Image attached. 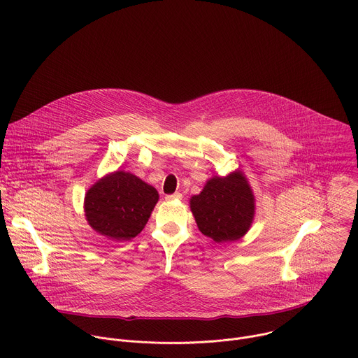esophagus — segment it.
Masks as SVG:
<instances>
[{
	"label": "esophagus",
	"mask_w": 358,
	"mask_h": 358,
	"mask_svg": "<svg viewBox=\"0 0 358 358\" xmlns=\"http://www.w3.org/2000/svg\"><path fill=\"white\" fill-rule=\"evenodd\" d=\"M182 195L180 192H176V194H171V195H166V199L167 201H173V199H181Z\"/></svg>",
	"instance_id": "obj_1"
}]
</instances>
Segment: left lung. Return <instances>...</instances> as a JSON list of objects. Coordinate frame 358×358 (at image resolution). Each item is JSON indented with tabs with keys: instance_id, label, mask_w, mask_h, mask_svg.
<instances>
[{
	"instance_id": "obj_1",
	"label": "left lung",
	"mask_w": 358,
	"mask_h": 358,
	"mask_svg": "<svg viewBox=\"0 0 358 358\" xmlns=\"http://www.w3.org/2000/svg\"><path fill=\"white\" fill-rule=\"evenodd\" d=\"M189 205L201 233L216 243L240 240L255 215V198L241 171L210 178Z\"/></svg>"
}]
</instances>
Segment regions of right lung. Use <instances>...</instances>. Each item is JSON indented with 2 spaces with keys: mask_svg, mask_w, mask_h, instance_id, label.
I'll return each mask as SVG.
<instances>
[{
  "mask_svg": "<svg viewBox=\"0 0 358 358\" xmlns=\"http://www.w3.org/2000/svg\"><path fill=\"white\" fill-rule=\"evenodd\" d=\"M157 201L156 188L131 173L114 171L87 189L85 216L99 234L127 241L143 230Z\"/></svg>",
  "mask_w": 358,
  "mask_h": 358,
  "instance_id": "1",
  "label": "right lung"
}]
</instances>
